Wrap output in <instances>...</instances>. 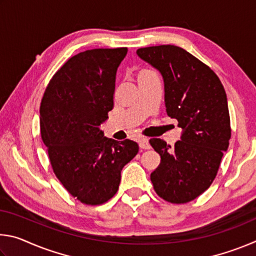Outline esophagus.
<instances>
[{"label": "esophagus", "mask_w": 256, "mask_h": 256, "mask_svg": "<svg viewBox=\"0 0 256 256\" xmlns=\"http://www.w3.org/2000/svg\"><path fill=\"white\" fill-rule=\"evenodd\" d=\"M138 144H140L142 149H150L151 148V146L149 144V138H144V136L140 138V140H138Z\"/></svg>", "instance_id": "1"}]
</instances>
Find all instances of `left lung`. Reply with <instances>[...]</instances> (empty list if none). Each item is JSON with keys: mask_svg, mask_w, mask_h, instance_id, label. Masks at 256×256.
Segmentation results:
<instances>
[{"mask_svg": "<svg viewBox=\"0 0 256 256\" xmlns=\"http://www.w3.org/2000/svg\"><path fill=\"white\" fill-rule=\"evenodd\" d=\"M136 54L162 73L166 112L183 130L174 146L150 138L162 158L150 180L164 200L188 203L210 188L228 149L232 130L226 92L209 66L178 46L144 47Z\"/></svg>", "mask_w": 256, "mask_h": 256, "instance_id": "1", "label": "left lung"}]
</instances>
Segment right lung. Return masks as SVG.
<instances>
[{
	"mask_svg": "<svg viewBox=\"0 0 256 256\" xmlns=\"http://www.w3.org/2000/svg\"><path fill=\"white\" fill-rule=\"evenodd\" d=\"M126 47L72 56L52 78L40 104V133L54 174L73 198L98 206L118 192L120 172L136 157L132 140L104 136L114 107L116 71Z\"/></svg>",
	"mask_w": 256,
	"mask_h": 256,
	"instance_id": "add662e5",
	"label": "right lung"
}]
</instances>
